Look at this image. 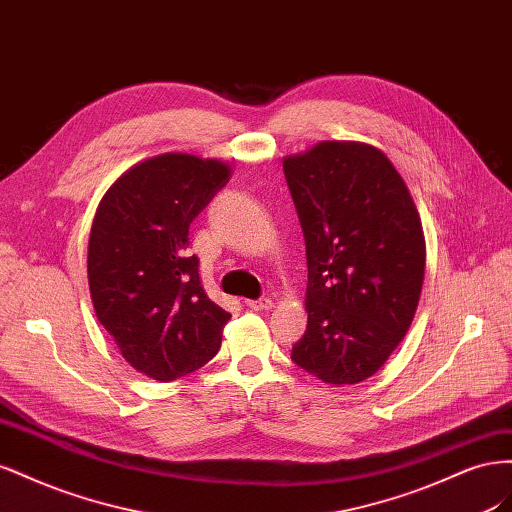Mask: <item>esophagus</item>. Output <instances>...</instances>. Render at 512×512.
I'll return each instance as SVG.
<instances>
[{"label":"esophagus","mask_w":512,"mask_h":512,"mask_svg":"<svg viewBox=\"0 0 512 512\" xmlns=\"http://www.w3.org/2000/svg\"><path fill=\"white\" fill-rule=\"evenodd\" d=\"M247 303V307L250 309H271L273 307V301L269 299V297H262V299H250V301H245Z\"/></svg>","instance_id":"1"}]
</instances>
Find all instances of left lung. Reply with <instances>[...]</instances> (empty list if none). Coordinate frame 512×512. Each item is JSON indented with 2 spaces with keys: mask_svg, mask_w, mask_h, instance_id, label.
<instances>
[{
  "mask_svg": "<svg viewBox=\"0 0 512 512\" xmlns=\"http://www.w3.org/2000/svg\"><path fill=\"white\" fill-rule=\"evenodd\" d=\"M307 252V331L292 361L344 386L374 376L408 333L425 235L406 181L374 145L322 141L284 158Z\"/></svg>",
  "mask_w": 512,
  "mask_h": 512,
  "instance_id": "8db88e82",
  "label": "left lung"
}]
</instances>
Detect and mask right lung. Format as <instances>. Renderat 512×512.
<instances>
[{
	"instance_id": "obj_1",
	"label": "right lung",
	"mask_w": 512,
	"mask_h": 512,
	"mask_svg": "<svg viewBox=\"0 0 512 512\" xmlns=\"http://www.w3.org/2000/svg\"><path fill=\"white\" fill-rule=\"evenodd\" d=\"M230 173L222 160L162 153L128 168L96 209L91 303L123 359L153 380L192 374L220 350L230 314L203 290L188 235Z\"/></svg>"
}]
</instances>
